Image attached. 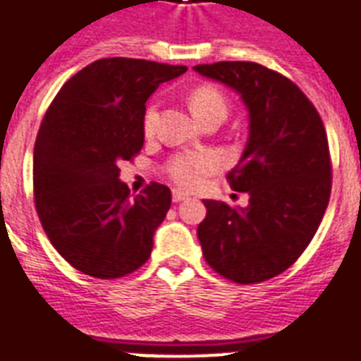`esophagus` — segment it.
<instances>
[{
  "mask_svg": "<svg viewBox=\"0 0 361 361\" xmlns=\"http://www.w3.org/2000/svg\"><path fill=\"white\" fill-rule=\"evenodd\" d=\"M187 198V195L183 191H180V189H174V191H172V200H174V202H181V200H185Z\"/></svg>",
  "mask_w": 361,
  "mask_h": 361,
  "instance_id": "obj_1",
  "label": "esophagus"
}]
</instances>
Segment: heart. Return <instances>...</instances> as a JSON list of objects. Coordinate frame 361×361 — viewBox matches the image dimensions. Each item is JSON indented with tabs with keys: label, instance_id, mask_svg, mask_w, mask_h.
<instances>
[{
	"label": "heart",
	"instance_id": "1",
	"mask_svg": "<svg viewBox=\"0 0 361 361\" xmlns=\"http://www.w3.org/2000/svg\"><path fill=\"white\" fill-rule=\"evenodd\" d=\"M189 103L198 120L206 123L209 120H225L228 114V99L219 87L214 84H202L197 86L189 95ZM159 123V104H147L144 118H142V129L144 135L152 136ZM223 169V159L214 152H191L178 153L170 159L164 172L174 181L176 185L183 189H198L208 176H214Z\"/></svg>",
	"mask_w": 361,
	"mask_h": 361
}]
</instances>
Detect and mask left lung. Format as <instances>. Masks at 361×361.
I'll use <instances>...</instances> for the list:
<instances>
[{"label": "left lung", "mask_w": 361, "mask_h": 361, "mask_svg": "<svg viewBox=\"0 0 361 361\" xmlns=\"http://www.w3.org/2000/svg\"><path fill=\"white\" fill-rule=\"evenodd\" d=\"M236 90L249 109V140L226 180L249 192L247 208L204 200L198 240L221 277L255 285L288 269L313 240L330 202L331 157L324 123L305 93L252 61L197 65Z\"/></svg>", "instance_id": "left-lung-1"}]
</instances>
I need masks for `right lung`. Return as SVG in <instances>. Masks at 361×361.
<instances>
[{
    "label": "right lung",
    "mask_w": 361,
    "mask_h": 361,
    "mask_svg": "<svg viewBox=\"0 0 361 361\" xmlns=\"http://www.w3.org/2000/svg\"><path fill=\"white\" fill-rule=\"evenodd\" d=\"M185 71L147 59H97L48 106L33 152L35 209L56 251L82 274L118 279L152 255L170 189L152 181L133 198L118 176L144 146L147 97Z\"/></svg>",
    "instance_id": "obj_1"
}]
</instances>
